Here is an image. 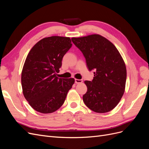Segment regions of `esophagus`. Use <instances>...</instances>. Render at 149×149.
Returning <instances> with one entry per match:
<instances>
[{"label": "esophagus", "mask_w": 149, "mask_h": 149, "mask_svg": "<svg viewBox=\"0 0 149 149\" xmlns=\"http://www.w3.org/2000/svg\"><path fill=\"white\" fill-rule=\"evenodd\" d=\"M74 81H75V83H76V84H79V83H81L83 82V80H82V79H74Z\"/></svg>", "instance_id": "esophagus-1"}]
</instances>
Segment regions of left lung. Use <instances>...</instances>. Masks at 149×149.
<instances>
[{
  "label": "left lung",
  "mask_w": 149,
  "mask_h": 149,
  "mask_svg": "<svg viewBox=\"0 0 149 149\" xmlns=\"http://www.w3.org/2000/svg\"><path fill=\"white\" fill-rule=\"evenodd\" d=\"M71 40L82 52L88 70L94 73L91 81H84L88 88L83 96L86 106L98 113L113 109L123 96L127 78L125 65L118 49L100 35Z\"/></svg>",
  "instance_id": "8db88e82"
}]
</instances>
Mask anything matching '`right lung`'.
Instances as JSON below:
<instances>
[{
    "label": "right lung",
    "mask_w": 149,
    "mask_h": 149,
    "mask_svg": "<svg viewBox=\"0 0 149 149\" xmlns=\"http://www.w3.org/2000/svg\"><path fill=\"white\" fill-rule=\"evenodd\" d=\"M72 47L69 37H47L31 49L22 72L25 98L31 107L43 114L52 113L63 104L74 78H58L62 59Z\"/></svg>",
    "instance_id": "obj_1"
}]
</instances>
